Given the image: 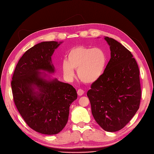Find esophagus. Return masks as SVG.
<instances>
[{
  "mask_svg": "<svg viewBox=\"0 0 154 154\" xmlns=\"http://www.w3.org/2000/svg\"><path fill=\"white\" fill-rule=\"evenodd\" d=\"M77 93L78 96H82L83 94H84V91H83V90L82 89H78Z\"/></svg>",
  "mask_w": 154,
  "mask_h": 154,
  "instance_id": "obj_1",
  "label": "esophagus"
}]
</instances>
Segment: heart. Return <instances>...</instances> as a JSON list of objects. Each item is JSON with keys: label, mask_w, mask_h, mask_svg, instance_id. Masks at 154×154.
I'll use <instances>...</instances> for the list:
<instances>
[{"label": "heart", "mask_w": 154, "mask_h": 154, "mask_svg": "<svg viewBox=\"0 0 154 154\" xmlns=\"http://www.w3.org/2000/svg\"><path fill=\"white\" fill-rule=\"evenodd\" d=\"M106 63V56L103 49L80 45L69 51L67 61L62 63V70L67 79H72L74 76V69H77L80 80L91 84L101 76Z\"/></svg>", "instance_id": "b5f03b06"}]
</instances>
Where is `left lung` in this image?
<instances>
[{
  "mask_svg": "<svg viewBox=\"0 0 154 154\" xmlns=\"http://www.w3.org/2000/svg\"><path fill=\"white\" fill-rule=\"evenodd\" d=\"M110 59L87 96L93 117L107 132L122 129L139 108L141 89L138 65L131 52L118 41L105 36Z\"/></svg>",
  "mask_w": 154,
  "mask_h": 154,
  "instance_id": "1",
  "label": "left lung"
}]
</instances>
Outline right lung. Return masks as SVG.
I'll list each match as a JSON object with an SVG mask.
<instances>
[{
    "mask_svg": "<svg viewBox=\"0 0 154 154\" xmlns=\"http://www.w3.org/2000/svg\"><path fill=\"white\" fill-rule=\"evenodd\" d=\"M62 42H43L29 49L17 64L11 88L17 109L27 125L47 135L59 133L66 125L69 107L77 99L75 88L57 79H45L54 72L51 56ZM37 89L38 91H36Z\"/></svg>",
    "mask_w": 154,
    "mask_h": 154,
    "instance_id": "add662e5",
    "label": "right lung"
}]
</instances>
